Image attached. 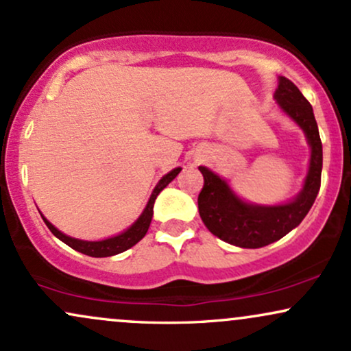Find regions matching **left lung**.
Here are the masks:
<instances>
[{
	"label": "left lung",
	"instance_id": "obj_1",
	"mask_svg": "<svg viewBox=\"0 0 351 351\" xmlns=\"http://www.w3.org/2000/svg\"><path fill=\"white\" fill-rule=\"evenodd\" d=\"M282 110L304 130L312 148L304 189L295 199L279 206L249 204L232 193L224 180L206 167H199L204 184L198 196L199 216L213 234L237 247L257 249L276 243L302 223L315 201L322 178V140L313 117V108L295 84L279 77L274 95Z\"/></svg>",
	"mask_w": 351,
	"mask_h": 351
}]
</instances>
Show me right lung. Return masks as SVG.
<instances>
[{"mask_svg":"<svg viewBox=\"0 0 351 351\" xmlns=\"http://www.w3.org/2000/svg\"><path fill=\"white\" fill-rule=\"evenodd\" d=\"M180 171H181V168H175V170H171L168 175H165L163 178L160 180V183L156 184L155 189H153L150 199H148L147 208L143 209V213L140 215L138 219H136L135 223L127 229V231H123L122 234H119V236L108 237V239H104V241H80V239H75V237H69V236L62 234V232H60L58 228L52 226V224L44 216H43V219H44V223H46V226L49 228V231L52 232V234L58 237V239L62 241V243H66L69 247L75 249V251L86 254V256H90V257L115 256V254L127 251V249H130L132 245H135L136 243H138L140 239H143V236L147 234L148 228H150L152 216H153V204H155L156 196L160 195V191H162L163 188H167L168 183H171V181L176 178V175H178Z\"/></svg>","mask_w":351,"mask_h":351,"instance_id":"right-lung-1","label":"right lung"}]
</instances>
